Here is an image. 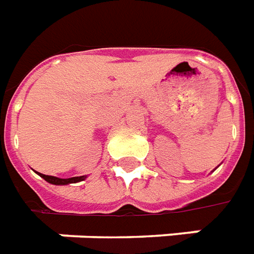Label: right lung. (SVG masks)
I'll return each mask as SVG.
<instances>
[{
    "label": "right lung",
    "mask_w": 254,
    "mask_h": 254,
    "mask_svg": "<svg viewBox=\"0 0 254 254\" xmlns=\"http://www.w3.org/2000/svg\"><path fill=\"white\" fill-rule=\"evenodd\" d=\"M39 176L47 181L49 184H52V185H69V184H76V182L84 181L87 176H81V177H72V178H58V177H53V176H45V174H41V173H38Z\"/></svg>",
    "instance_id": "right-lung-1"
}]
</instances>
